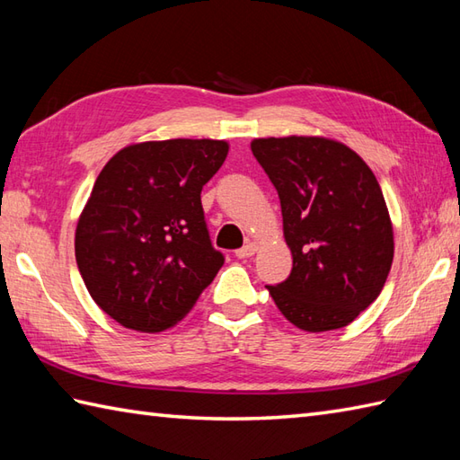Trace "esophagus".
<instances>
[{
  "mask_svg": "<svg viewBox=\"0 0 460 460\" xmlns=\"http://www.w3.org/2000/svg\"><path fill=\"white\" fill-rule=\"evenodd\" d=\"M257 252V245L255 243H247L245 247H241L239 251H235V257L237 259H249V257H252Z\"/></svg>",
  "mask_w": 460,
  "mask_h": 460,
  "instance_id": "1",
  "label": "esophagus"
}]
</instances>
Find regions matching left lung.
I'll use <instances>...</instances> for the list:
<instances>
[{
	"mask_svg": "<svg viewBox=\"0 0 460 460\" xmlns=\"http://www.w3.org/2000/svg\"><path fill=\"white\" fill-rule=\"evenodd\" d=\"M275 185L290 277L267 287L288 322L306 332L354 322L384 288L394 262V225L369 165L322 136L251 142Z\"/></svg>",
	"mask_w": 460,
	"mask_h": 460,
	"instance_id": "8db88e82",
	"label": "left lung"
}]
</instances>
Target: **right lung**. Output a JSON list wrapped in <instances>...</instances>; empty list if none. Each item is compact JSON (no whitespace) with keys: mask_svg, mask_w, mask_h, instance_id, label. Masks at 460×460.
I'll return each instance as SVG.
<instances>
[{"mask_svg":"<svg viewBox=\"0 0 460 460\" xmlns=\"http://www.w3.org/2000/svg\"><path fill=\"white\" fill-rule=\"evenodd\" d=\"M225 140L130 144L106 162L76 223L75 257L93 300L124 328L164 332L217 275L201 190Z\"/></svg>","mask_w":460,"mask_h":460,"instance_id":"1","label":"right lung"}]
</instances>
